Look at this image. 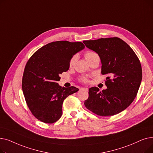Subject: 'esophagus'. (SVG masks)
<instances>
[{
  "mask_svg": "<svg viewBox=\"0 0 153 153\" xmlns=\"http://www.w3.org/2000/svg\"><path fill=\"white\" fill-rule=\"evenodd\" d=\"M81 90H84V91H85L87 92H88V88H85V87H82L81 89Z\"/></svg>",
  "mask_w": 153,
  "mask_h": 153,
  "instance_id": "1",
  "label": "esophagus"
}]
</instances>
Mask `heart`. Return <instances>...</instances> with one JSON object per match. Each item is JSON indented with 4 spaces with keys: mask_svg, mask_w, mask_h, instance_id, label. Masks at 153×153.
Here are the masks:
<instances>
[{
    "mask_svg": "<svg viewBox=\"0 0 153 153\" xmlns=\"http://www.w3.org/2000/svg\"><path fill=\"white\" fill-rule=\"evenodd\" d=\"M84 56H85V58L87 59V61L89 62V63L93 59H94L95 58L99 57V56L97 53H96L95 51H91V50L87 51L85 53ZM77 59V54L73 55L72 56L71 58L69 60V66L70 68H72V67H73L74 66V64L76 63V61ZM80 81H82V82H86L88 81V79L85 76H82V77L80 78Z\"/></svg>",
    "mask_w": 153,
    "mask_h": 153,
    "instance_id": "1",
    "label": "heart"
}]
</instances>
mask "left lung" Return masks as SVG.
<instances>
[{
	"instance_id": "obj_1",
	"label": "left lung",
	"mask_w": 153,
	"mask_h": 153,
	"mask_svg": "<svg viewBox=\"0 0 153 153\" xmlns=\"http://www.w3.org/2000/svg\"><path fill=\"white\" fill-rule=\"evenodd\" d=\"M83 42L99 54L101 73L107 75L105 82L107 89L99 91L96 87L90 88L84 105L99 116L118 114L133 102L139 90L142 69L138 56L129 45L117 37Z\"/></svg>"
}]
</instances>
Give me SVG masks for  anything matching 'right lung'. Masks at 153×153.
<instances>
[{"mask_svg":"<svg viewBox=\"0 0 153 153\" xmlns=\"http://www.w3.org/2000/svg\"><path fill=\"white\" fill-rule=\"evenodd\" d=\"M81 42L58 41L38 50L27 61L22 87L31 114L40 121L53 123L61 118L64 100L79 91L71 86L62 87L59 74L69 69L71 57L83 50Z\"/></svg>","mask_w":153,"mask_h":153,"instance_id":"add662e5","label":"right lung"}]
</instances>
